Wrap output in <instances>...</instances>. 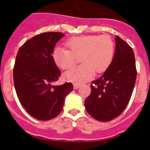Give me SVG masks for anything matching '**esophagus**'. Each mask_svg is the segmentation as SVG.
<instances>
[{"label":"esophagus","mask_w":150,"mask_h":150,"mask_svg":"<svg viewBox=\"0 0 150 150\" xmlns=\"http://www.w3.org/2000/svg\"><path fill=\"white\" fill-rule=\"evenodd\" d=\"M79 86H80V85L76 84V83H74V89H77V88H79Z\"/></svg>","instance_id":"esophagus-1"}]
</instances>
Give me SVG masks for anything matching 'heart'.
Returning <instances> with one entry per match:
<instances>
[{"mask_svg": "<svg viewBox=\"0 0 150 150\" xmlns=\"http://www.w3.org/2000/svg\"><path fill=\"white\" fill-rule=\"evenodd\" d=\"M68 50L56 46L52 59L57 67L66 70L71 68L80 56L81 65L69 70L64 74V79L75 83H81L91 79L95 72H104L112 63L115 54L114 42L109 36L86 35L71 38L66 42Z\"/></svg>", "mask_w": 150, "mask_h": 150, "instance_id": "heart-1", "label": "heart"}]
</instances>
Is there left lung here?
<instances>
[{
    "label": "left lung",
    "mask_w": 150,
    "mask_h": 150,
    "mask_svg": "<svg viewBox=\"0 0 150 150\" xmlns=\"http://www.w3.org/2000/svg\"><path fill=\"white\" fill-rule=\"evenodd\" d=\"M114 58L100 78L91 83L85 100L87 112L94 119L109 122L120 116L128 105L134 87L137 71L132 48L116 36Z\"/></svg>",
    "instance_id": "8db88e82"
}]
</instances>
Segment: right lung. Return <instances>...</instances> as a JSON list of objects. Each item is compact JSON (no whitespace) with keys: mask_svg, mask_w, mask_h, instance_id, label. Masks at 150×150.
<instances>
[{"mask_svg":"<svg viewBox=\"0 0 150 150\" xmlns=\"http://www.w3.org/2000/svg\"><path fill=\"white\" fill-rule=\"evenodd\" d=\"M64 36L46 32L30 38L18 51L13 69L17 96L29 114L38 120H50L62 110L65 98L74 90L71 83L52 86L61 71L52 59L56 43Z\"/></svg>","mask_w":150,"mask_h":150,"instance_id":"1","label":"right lung"}]
</instances>
